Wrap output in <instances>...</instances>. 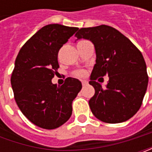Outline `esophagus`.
I'll list each match as a JSON object with an SVG mask.
<instances>
[{
	"instance_id": "1",
	"label": "esophagus",
	"mask_w": 152,
	"mask_h": 152,
	"mask_svg": "<svg viewBox=\"0 0 152 152\" xmlns=\"http://www.w3.org/2000/svg\"><path fill=\"white\" fill-rule=\"evenodd\" d=\"M82 85H88V81H86V80H82Z\"/></svg>"
}]
</instances>
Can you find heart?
Masks as SVG:
<instances>
[{"mask_svg":"<svg viewBox=\"0 0 152 152\" xmlns=\"http://www.w3.org/2000/svg\"><path fill=\"white\" fill-rule=\"evenodd\" d=\"M84 72L83 71H78V72H76V73H75V75L76 76H79V77H82V76H84Z\"/></svg>","mask_w":152,"mask_h":152,"instance_id":"b5f03b06","label":"heart"}]
</instances>
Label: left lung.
I'll return each instance as SVG.
<instances>
[{
	"label": "left lung",
	"mask_w": 152,
	"mask_h": 152,
	"mask_svg": "<svg viewBox=\"0 0 152 152\" xmlns=\"http://www.w3.org/2000/svg\"><path fill=\"white\" fill-rule=\"evenodd\" d=\"M75 36L77 40H91L96 50V64L89 82L95 88V95L89 101L92 113L107 124L131 118L141 107L148 85L141 52L122 33L107 25L82 28ZM105 75L109 80L102 88L95 80Z\"/></svg>",
	"instance_id": "obj_1"
}]
</instances>
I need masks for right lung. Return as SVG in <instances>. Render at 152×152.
<instances>
[{
  "instance_id": "add662e5",
  "label": "right lung",
  "mask_w": 152,
  "mask_h": 152,
  "mask_svg": "<svg viewBox=\"0 0 152 152\" xmlns=\"http://www.w3.org/2000/svg\"><path fill=\"white\" fill-rule=\"evenodd\" d=\"M78 29L45 25L23 45L16 58L11 78L15 101L27 118L42 129H54L65 124L82 89L79 79L71 77L61 86L51 82L59 67L58 51Z\"/></svg>"
}]
</instances>
